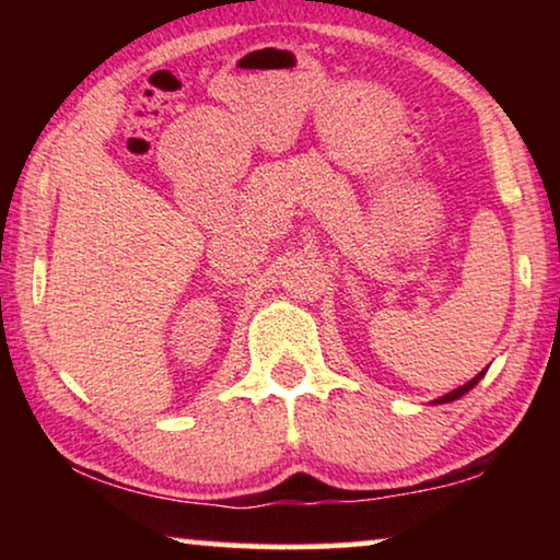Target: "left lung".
<instances>
[{
  "label": "left lung",
  "instance_id": "1",
  "mask_svg": "<svg viewBox=\"0 0 560 560\" xmlns=\"http://www.w3.org/2000/svg\"><path fill=\"white\" fill-rule=\"evenodd\" d=\"M485 373H487V371H481V373H479L477 377H471V381H469V383H464L462 387H457V390H452V393H447V395H442V397H440V400H434V402H438V405H442V402H452V400H459V397H462V395H467V393L471 390V387H474V385H477V383L481 381V377H485Z\"/></svg>",
  "mask_w": 560,
  "mask_h": 560
}]
</instances>
